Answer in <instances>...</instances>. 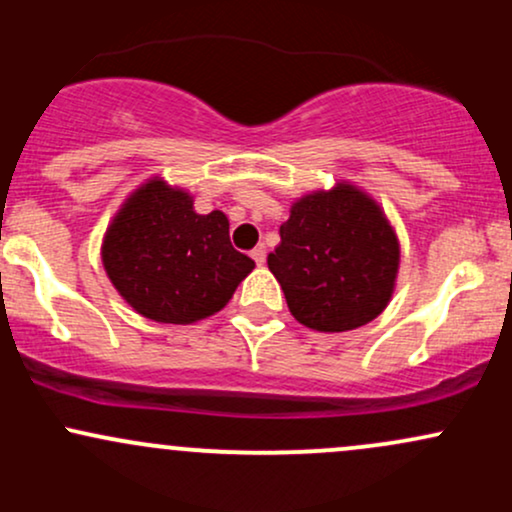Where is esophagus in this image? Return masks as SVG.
Returning <instances> with one entry per match:
<instances>
[{
	"label": "esophagus",
	"mask_w": 512,
	"mask_h": 512,
	"mask_svg": "<svg viewBox=\"0 0 512 512\" xmlns=\"http://www.w3.org/2000/svg\"><path fill=\"white\" fill-rule=\"evenodd\" d=\"M250 257H252V260H255L257 264H260V267H262V264L264 262H267V250H264L262 248V245H260V248H255V250H252L250 252Z\"/></svg>",
	"instance_id": "obj_1"
}]
</instances>
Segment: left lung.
<instances>
[{
    "mask_svg": "<svg viewBox=\"0 0 512 512\" xmlns=\"http://www.w3.org/2000/svg\"><path fill=\"white\" fill-rule=\"evenodd\" d=\"M269 252L291 315L310 330L349 332L390 303L399 272V238L383 207L361 187L339 180L291 204Z\"/></svg>",
    "mask_w": 512,
    "mask_h": 512,
    "instance_id": "left-lung-1",
    "label": "left lung"
}]
</instances>
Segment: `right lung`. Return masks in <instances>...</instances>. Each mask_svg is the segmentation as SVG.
<instances>
[{
  "instance_id": "add662e5",
  "label": "right lung",
  "mask_w": 512,
  "mask_h": 512,
  "mask_svg": "<svg viewBox=\"0 0 512 512\" xmlns=\"http://www.w3.org/2000/svg\"><path fill=\"white\" fill-rule=\"evenodd\" d=\"M110 284L149 320L192 325L226 308L255 269L228 238L223 211L197 214L195 197L163 178L129 195L103 236Z\"/></svg>"
}]
</instances>
